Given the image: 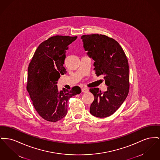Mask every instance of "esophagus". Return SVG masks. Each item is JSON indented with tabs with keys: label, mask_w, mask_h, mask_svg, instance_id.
<instances>
[{
	"label": "esophagus",
	"mask_w": 160,
	"mask_h": 160,
	"mask_svg": "<svg viewBox=\"0 0 160 160\" xmlns=\"http://www.w3.org/2000/svg\"><path fill=\"white\" fill-rule=\"evenodd\" d=\"M88 91H89V89L88 88H83L82 89V92H88Z\"/></svg>",
	"instance_id": "1"
}]
</instances>
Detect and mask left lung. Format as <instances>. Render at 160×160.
Returning <instances> with one entry per match:
<instances>
[{
	"label": "left lung",
	"instance_id": "1",
	"mask_svg": "<svg viewBox=\"0 0 160 160\" xmlns=\"http://www.w3.org/2000/svg\"><path fill=\"white\" fill-rule=\"evenodd\" d=\"M81 38L88 55L94 61L97 76L104 75L108 89L102 92L98 88H91L94 100L90 113L96 117L112 115L122 104L129 91V65L122 47L112 38L103 34L83 35Z\"/></svg>",
	"mask_w": 160,
	"mask_h": 160
}]
</instances>
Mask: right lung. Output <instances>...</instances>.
I'll return each instance as SVG.
<instances>
[{
	"instance_id": "right-lung-1",
	"label": "right lung",
	"mask_w": 160,
	"mask_h": 160,
	"mask_svg": "<svg viewBox=\"0 0 160 160\" xmlns=\"http://www.w3.org/2000/svg\"><path fill=\"white\" fill-rule=\"evenodd\" d=\"M77 36H55L40 44L28 69L27 89L32 104L44 120L56 122L66 116L69 99L81 92L79 86L58 90L57 81L66 74L63 67L68 46Z\"/></svg>"
}]
</instances>
